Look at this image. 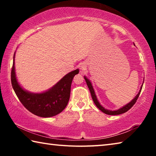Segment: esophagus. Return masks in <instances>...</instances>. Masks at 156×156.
Returning a JSON list of instances; mask_svg holds the SVG:
<instances>
[{
  "mask_svg": "<svg viewBox=\"0 0 156 156\" xmlns=\"http://www.w3.org/2000/svg\"><path fill=\"white\" fill-rule=\"evenodd\" d=\"M80 69L82 71V72H83V71H84V70H86V69H87V65H86V64L85 63H81V64L80 65Z\"/></svg>",
  "mask_w": 156,
  "mask_h": 156,
  "instance_id": "esophagus-1",
  "label": "esophagus"
}]
</instances>
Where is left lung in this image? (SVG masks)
I'll use <instances>...</instances> for the list:
<instances>
[{"mask_svg": "<svg viewBox=\"0 0 156 156\" xmlns=\"http://www.w3.org/2000/svg\"><path fill=\"white\" fill-rule=\"evenodd\" d=\"M84 80H85L87 84L88 87L89 91H90V93L91 95V97H92V99H93V101L95 103V105H96V107L98 108V109L102 112L105 113H106L107 115H119V114H122V113H124L127 112L129 109H131V108L134 105L137 101V100H138V97L140 96V94L141 90H142V85H143V84H142V85L141 86L140 89V91L138 92V94L136 95V96L134 98L131 100V101L129 102V103L126 104L125 106L122 107V108H120V109H118V110H115V111H110V110H107L106 109H105V108L102 106V105H100V104L99 103L98 100L97 99V97L96 96V94H95V91H94V89L93 88V86H92L91 83L90 81H89V79L86 77V76H84Z\"/></svg>", "mask_w": 156, "mask_h": 156, "instance_id": "1", "label": "left lung"}]
</instances>
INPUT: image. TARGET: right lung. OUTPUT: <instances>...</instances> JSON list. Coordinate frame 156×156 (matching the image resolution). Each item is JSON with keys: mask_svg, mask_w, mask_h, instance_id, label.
Masks as SVG:
<instances>
[{"mask_svg": "<svg viewBox=\"0 0 156 156\" xmlns=\"http://www.w3.org/2000/svg\"><path fill=\"white\" fill-rule=\"evenodd\" d=\"M15 53L11 72L12 85L16 94L26 109L33 114L43 118H49L62 112L69 100L73 78L79 73L77 69L65 75L61 80L43 93L29 92L21 87L15 73Z\"/></svg>", "mask_w": 156, "mask_h": 156, "instance_id": "add662e5", "label": "right lung"}]
</instances>
